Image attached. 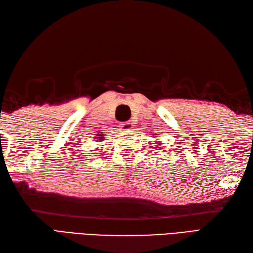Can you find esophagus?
I'll list each match as a JSON object with an SVG mask.
<instances>
[{
    "instance_id": "1",
    "label": "esophagus",
    "mask_w": 253,
    "mask_h": 253,
    "mask_svg": "<svg viewBox=\"0 0 253 253\" xmlns=\"http://www.w3.org/2000/svg\"><path fill=\"white\" fill-rule=\"evenodd\" d=\"M131 130H133V122L132 121L123 122L120 125V131L121 132H128Z\"/></svg>"
}]
</instances>
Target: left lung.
<instances>
[{"label":"left lung","instance_id":"8db88e82","mask_svg":"<svg viewBox=\"0 0 253 253\" xmlns=\"http://www.w3.org/2000/svg\"><path fill=\"white\" fill-rule=\"evenodd\" d=\"M155 143H157V141H155Z\"/></svg>","mask_w":253,"mask_h":253}]
</instances>
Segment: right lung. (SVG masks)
Segmentation results:
<instances>
[{"label":"right lung","mask_w":253,"mask_h":253,"mask_svg":"<svg viewBox=\"0 0 253 253\" xmlns=\"http://www.w3.org/2000/svg\"><path fill=\"white\" fill-rule=\"evenodd\" d=\"M103 136H104L103 134H97V137H95V138H97L98 140H101V139H103Z\"/></svg>","instance_id":"1"}]
</instances>
